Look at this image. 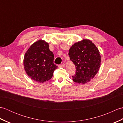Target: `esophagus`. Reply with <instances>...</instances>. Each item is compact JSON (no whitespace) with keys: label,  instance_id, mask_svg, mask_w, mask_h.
Wrapping results in <instances>:
<instances>
[{"label":"esophagus","instance_id":"obj_1","mask_svg":"<svg viewBox=\"0 0 123 123\" xmlns=\"http://www.w3.org/2000/svg\"><path fill=\"white\" fill-rule=\"evenodd\" d=\"M65 67V64L64 63H62L61 64H60L59 66V68H64Z\"/></svg>","mask_w":123,"mask_h":123}]
</instances>
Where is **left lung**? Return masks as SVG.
Instances as JSON below:
<instances>
[{"instance_id":"obj_1","label":"left lung","mask_w":123,"mask_h":123,"mask_svg":"<svg viewBox=\"0 0 123 123\" xmlns=\"http://www.w3.org/2000/svg\"><path fill=\"white\" fill-rule=\"evenodd\" d=\"M70 59L75 67L73 81L86 83L92 79L100 68L101 57L97 48L88 40L74 44L69 51Z\"/></svg>"}]
</instances>
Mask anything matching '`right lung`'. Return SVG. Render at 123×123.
I'll return each instance as SVG.
<instances>
[{"mask_svg":"<svg viewBox=\"0 0 123 123\" xmlns=\"http://www.w3.org/2000/svg\"><path fill=\"white\" fill-rule=\"evenodd\" d=\"M49 44L39 40L33 44L25 53L24 69L31 79L38 82L51 79L57 66L53 63L54 54Z\"/></svg>","mask_w":123,"mask_h":123,"instance_id":"add662e5","label":"right lung"}]
</instances>
